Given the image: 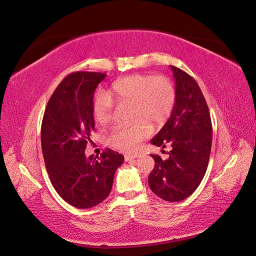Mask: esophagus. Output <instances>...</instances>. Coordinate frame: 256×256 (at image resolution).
I'll return each instance as SVG.
<instances>
[{
  "label": "esophagus",
  "instance_id": "1",
  "mask_svg": "<svg viewBox=\"0 0 256 256\" xmlns=\"http://www.w3.org/2000/svg\"><path fill=\"white\" fill-rule=\"evenodd\" d=\"M140 156H141L140 153H136V154H126V156H124V161H126V162H129V161H134V158H139Z\"/></svg>",
  "mask_w": 256,
  "mask_h": 256
}]
</instances>
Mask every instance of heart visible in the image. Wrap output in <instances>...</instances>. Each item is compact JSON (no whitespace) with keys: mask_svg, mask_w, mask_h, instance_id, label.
<instances>
[{"mask_svg":"<svg viewBox=\"0 0 256 256\" xmlns=\"http://www.w3.org/2000/svg\"><path fill=\"white\" fill-rule=\"evenodd\" d=\"M176 90L172 81L164 76L132 74L118 78L112 84L108 93L98 90L92 102V112L100 124H108L114 115L115 102H132L130 124H118L108 136L107 144L114 149L132 152L149 137V122L161 127L172 116L176 105Z\"/></svg>","mask_w":256,"mask_h":256,"instance_id":"obj_1","label":"heart"}]
</instances>
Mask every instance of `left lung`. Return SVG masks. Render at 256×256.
<instances>
[{"label":"left lung","mask_w":256,"mask_h":256,"mask_svg":"<svg viewBox=\"0 0 256 256\" xmlns=\"http://www.w3.org/2000/svg\"><path fill=\"white\" fill-rule=\"evenodd\" d=\"M176 105L172 116L151 140L156 146H171L166 160L151 154L154 168L149 175L151 190L166 202H180L200 186L208 166L212 126L206 100L195 78L171 66ZM164 151V150H162Z\"/></svg>","instance_id":"1"}]
</instances>
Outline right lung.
<instances>
[{
    "label": "right lung",
    "instance_id": "add662e5",
    "mask_svg": "<svg viewBox=\"0 0 256 256\" xmlns=\"http://www.w3.org/2000/svg\"><path fill=\"white\" fill-rule=\"evenodd\" d=\"M105 73L73 72L51 95L42 122V149L47 172L62 200L76 208L98 206L110 195L124 156L110 149L85 156L94 130L92 102Z\"/></svg>",
    "mask_w": 256,
    "mask_h": 256
}]
</instances>
